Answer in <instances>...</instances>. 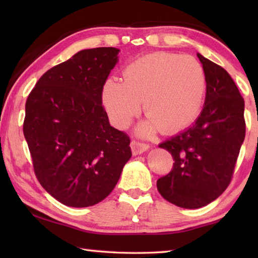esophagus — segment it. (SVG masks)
<instances>
[{
	"label": "esophagus",
	"mask_w": 258,
	"mask_h": 258,
	"mask_svg": "<svg viewBox=\"0 0 258 258\" xmlns=\"http://www.w3.org/2000/svg\"><path fill=\"white\" fill-rule=\"evenodd\" d=\"M131 149H132L133 155L137 156L149 149V145L137 141V140H132V142H131Z\"/></svg>",
	"instance_id": "esophagus-1"
}]
</instances>
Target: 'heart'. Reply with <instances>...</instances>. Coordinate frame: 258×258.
I'll return each mask as SVG.
<instances>
[{
  "mask_svg": "<svg viewBox=\"0 0 258 258\" xmlns=\"http://www.w3.org/2000/svg\"><path fill=\"white\" fill-rule=\"evenodd\" d=\"M123 80L110 77L102 87V103L113 126L124 128L143 110L149 117L140 126L148 135L157 127L175 133L191 125L203 107L206 76L197 59L172 52H156L132 61Z\"/></svg>",
  "mask_w": 258,
  "mask_h": 258,
  "instance_id": "1",
  "label": "heart"
}]
</instances>
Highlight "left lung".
<instances>
[{"mask_svg": "<svg viewBox=\"0 0 258 258\" xmlns=\"http://www.w3.org/2000/svg\"><path fill=\"white\" fill-rule=\"evenodd\" d=\"M206 76V99L194 125L160 143L171 152L173 168L158 178L157 189L182 208L206 206L230 184L246 135L244 101L224 68L200 53Z\"/></svg>", "mask_w": 258, "mask_h": 258, "instance_id": "left-lung-1", "label": "left lung"}]
</instances>
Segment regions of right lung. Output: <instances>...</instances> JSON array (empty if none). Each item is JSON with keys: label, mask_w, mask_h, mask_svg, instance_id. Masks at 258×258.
Masks as SVG:
<instances>
[{"label": "right lung", "mask_w": 258, "mask_h": 258, "mask_svg": "<svg viewBox=\"0 0 258 258\" xmlns=\"http://www.w3.org/2000/svg\"><path fill=\"white\" fill-rule=\"evenodd\" d=\"M118 52H77L49 69L26 101L24 135L35 175L66 206L102 202L132 156L130 137L110 126L102 106V87Z\"/></svg>", "instance_id": "1"}]
</instances>
